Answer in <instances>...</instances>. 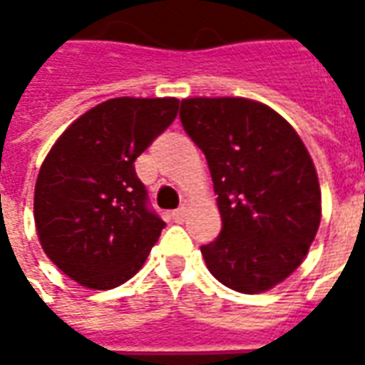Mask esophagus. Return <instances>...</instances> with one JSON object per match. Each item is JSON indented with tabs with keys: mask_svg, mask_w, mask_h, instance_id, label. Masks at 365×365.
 <instances>
[{
	"mask_svg": "<svg viewBox=\"0 0 365 365\" xmlns=\"http://www.w3.org/2000/svg\"><path fill=\"white\" fill-rule=\"evenodd\" d=\"M172 217H174L175 222H183L187 219V209H185V207H180V209H175L174 213H172Z\"/></svg>",
	"mask_w": 365,
	"mask_h": 365,
	"instance_id": "obj_1",
	"label": "esophagus"
}]
</instances>
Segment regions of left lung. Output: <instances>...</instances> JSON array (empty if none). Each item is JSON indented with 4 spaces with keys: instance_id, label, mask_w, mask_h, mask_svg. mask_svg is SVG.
Wrapping results in <instances>:
<instances>
[{
    "instance_id": "left-lung-1",
    "label": "left lung",
    "mask_w": 365,
    "mask_h": 365,
    "mask_svg": "<svg viewBox=\"0 0 365 365\" xmlns=\"http://www.w3.org/2000/svg\"><path fill=\"white\" fill-rule=\"evenodd\" d=\"M180 119L213 178L221 235L201 246L230 289L264 293L305 260L321 225L313 158L282 115L246 97H187Z\"/></svg>"
}]
</instances>
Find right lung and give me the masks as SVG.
Returning a JSON list of instances; mask_svg holds the SVG:
<instances>
[{
	"mask_svg": "<svg viewBox=\"0 0 365 365\" xmlns=\"http://www.w3.org/2000/svg\"><path fill=\"white\" fill-rule=\"evenodd\" d=\"M175 97H115L52 144L35 185L44 254L90 289H113L143 268L166 222L146 207L135 160L178 115Z\"/></svg>",
	"mask_w": 365,
	"mask_h": 365,
	"instance_id": "1",
	"label": "right lung"
}]
</instances>
